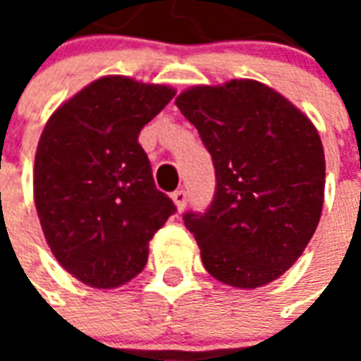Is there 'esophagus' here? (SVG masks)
Returning a JSON list of instances; mask_svg holds the SVG:
<instances>
[{
  "mask_svg": "<svg viewBox=\"0 0 361 361\" xmlns=\"http://www.w3.org/2000/svg\"><path fill=\"white\" fill-rule=\"evenodd\" d=\"M172 199L176 207H178V211H183L185 209V204H188V193L183 191V189H178V191H173Z\"/></svg>",
  "mask_w": 361,
  "mask_h": 361,
  "instance_id": "esophagus-1",
  "label": "esophagus"
}]
</instances>
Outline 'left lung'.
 Returning <instances> with one entry per match:
<instances>
[{
  "label": "left lung",
  "instance_id": "obj_1",
  "mask_svg": "<svg viewBox=\"0 0 361 361\" xmlns=\"http://www.w3.org/2000/svg\"><path fill=\"white\" fill-rule=\"evenodd\" d=\"M176 106L211 152L216 189L183 222L207 271L234 288H259L294 265L321 219L325 152L294 104L250 79L193 87Z\"/></svg>",
  "mask_w": 361,
  "mask_h": 361
}]
</instances>
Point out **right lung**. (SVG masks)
I'll return each instance as SVG.
<instances>
[{"mask_svg": "<svg viewBox=\"0 0 361 361\" xmlns=\"http://www.w3.org/2000/svg\"><path fill=\"white\" fill-rule=\"evenodd\" d=\"M166 85L111 75L61 104L35 158V203L54 257L92 288H116L147 265L173 212L158 191L141 129L173 98Z\"/></svg>", "mask_w": 361, "mask_h": 361, "instance_id": "add662e5", "label": "right lung"}]
</instances>
